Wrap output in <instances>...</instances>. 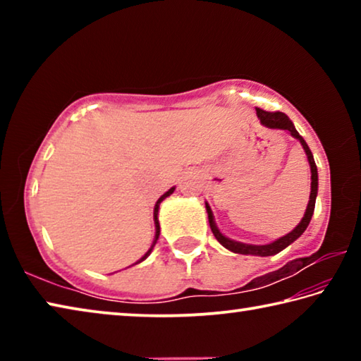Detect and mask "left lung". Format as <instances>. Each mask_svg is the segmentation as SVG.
<instances>
[{"label":"left lung","mask_w":361,"mask_h":361,"mask_svg":"<svg viewBox=\"0 0 361 361\" xmlns=\"http://www.w3.org/2000/svg\"><path fill=\"white\" fill-rule=\"evenodd\" d=\"M256 114H258V118L261 119V122L266 127H271V129L288 130L293 137L298 138L299 142H301L305 154H307L309 164H310V173H312V176H310V178H312V183H310V200H309V205H307V210H305L304 218L301 219V223H299L296 228L290 232V234L280 237L279 240L269 243V245H247V243L234 242V240L228 239V237H224L221 232L218 231V228L215 226V221H213V215H212L209 204H205V207H207V213H209V223H210L213 235L216 237V240L221 243L224 248H228L234 253H240V255L272 256V255H277L279 252H282L283 248L288 247L291 242H295L298 237L301 235L305 229H307L310 218H312L314 210H315V197H317V189H319V175H317V166H315L312 152H310L307 143L304 142V138L296 132L295 126H293V122L290 121L288 116H286L285 113H280V111H264V109H261V108H256Z\"/></svg>","instance_id":"obj_1"}]
</instances>
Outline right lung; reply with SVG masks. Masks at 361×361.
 Returning <instances> with one entry per match:
<instances>
[{
	"instance_id": "1",
	"label": "right lung",
	"mask_w": 361,
	"mask_h": 361,
	"mask_svg": "<svg viewBox=\"0 0 361 361\" xmlns=\"http://www.w3.org/2000/svg\"><path fill=\"white\" fill-rule=\"evenodd\" d=\"M173 189H175V188H172V189H169V191H167L166 194H164V195H161V197H159V200H157V202H156V207H154V223H156V240H157V237H159V232H161V228H159V221H157V210H159V205H161V202H162V200H164V199H166V197H169V195L173 192ZM156 240H154V243H156ZM151 250H152V247L149 248V252H148V253H146V255L143 256V258H142V259H140L138 262H142V261H143L145 258H148V255L151 253Z\"/></svg>"
}]
</instances>
